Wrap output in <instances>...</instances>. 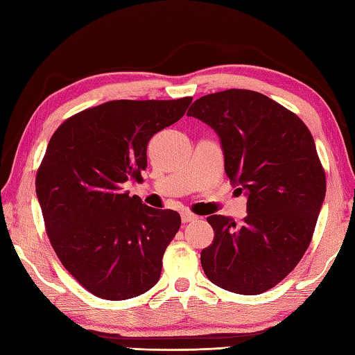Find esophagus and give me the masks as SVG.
<instances>
[{
	"instance_id": "obj_1",
	"label": "esophagus",
	"mask_w": 355,
	"mask_h": 355,
	"mask_svg": "<svg viewBox=\"0 0 355 355\" xmlns=\"http://www.w3.org/2000/svg\"><path fill=\"white\" fill-rule=\"evenodd\" d=\"M196 219H197L196 214H192V213H189V211L182 213V220L184 222V224H188V222H192V220H196Z\"/></svg>"
}]
</instances>
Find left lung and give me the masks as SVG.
Returning <instances> with one entry per match:
<instances>
[{"instance_id": "obj_1", "label": "left lung", "mask_w": 355, "mask_h": 355, "mask_svg": "<svg viewBox=\"0 0 355 355\" xmlns=\"http://www.w3.org/2000/svg\"><path fill=\"white\" fill-rule=\"evenodd\" d=\"M188 116L216 131L227 177L248 197L241 224L207 218L214 239L200 254L203 271L227 291H268L305 254L326 197L313 136L296 114L245 89L200 97Z\"/></svg>"}]
</instances>
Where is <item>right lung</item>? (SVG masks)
<instances>
[{
	"label": "right lung",
	"mask_w": 355,
	"mask_h": 355,
	"mask_svg": "<svg viewBox=\"0 0 355 355\" xmlns=\"http://www.w3.org/2000/svg\"><path fill=\"white\" fill-rule=\"evenodd\" d=\"M191 97L114 100L71 116L48 142L35 192L64 268L95 296L123 300L159 280L182 219L123 191L141 180L153 135L183 117Z\"/></svg>",
	"instance_id": "right-lung-1"
}]
</instances>
